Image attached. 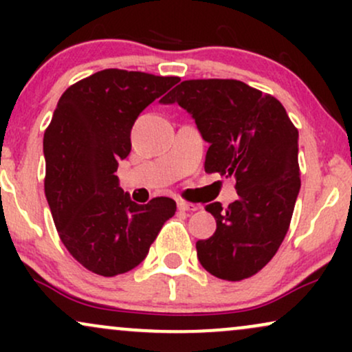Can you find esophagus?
Masks as SVG:
<instances>
[{
    "label": "esophagus",
    "instance_id": "1",
    "mask_svg": "<svg viewBox=\"0 0 352 352\" xmlns=\"http://www.w3.org/2000/svg\"><path fill=\"white\" fill-rule=\"evenodd\" d=\"M177 207H179L180 212H195V210H199V205L188 204V201H185V200L177 201Z\"/></svg>",
    "mask_w": 352,
    "mask_h": 352
}]
</instances>
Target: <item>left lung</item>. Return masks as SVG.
I'll use <instances>...</instances> for the list:
<instances>
[{
    "label": "left lung",
    "mask_w": 352,
    "mask_h": 352,
    "mask_svg": "<svg viewBox=\"0 0 352 352\" xmlns=\"http://www.w3.org/2000/svg\"><path fill=\"white\" fill-rule=\"evenodd\" d=\"M192 114L210 144L205 172L235 175L238 200L207 205L217 220L197 256L210 274L227 281L253 276L268 263L292 223L301 179L298 129L272 94L235 79L184 80L164 104Z\"/></svg>",
    "instance_id": "8db88e82"
}]
</instances>
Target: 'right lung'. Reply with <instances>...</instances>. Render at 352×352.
I'll return each instance as SVG.
<instances>
[{"mask_svg": "<svg viewBox=\"0 0 352 352\" xmlns=\"http://www.w3.org/2000/svg\"><path fill=\"white\" fill-rule=\"evenodd\" d=\"M179 78L104 69L60 96L44 132V192L67 252L89 272L116 276L142 263L177 205L157 197L139 205L119 187V160L148 104ZM164 99V98H162Z\"/></svg>", "mask_w": 352, "mask_h": 352, "instance_id": "add662e5", "label": "right lung"}]
</instances>
